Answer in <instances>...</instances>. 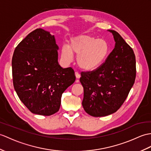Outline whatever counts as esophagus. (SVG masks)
I'll return each mask as SVG.
<instances>
[{"mask_svg": "<svg viewBox=\"0 0 151 151\" xmlns=\"http://www.w3.org/2000/svg\"><path fill=\"white\" fill-rule=\"evenodd\" d=\"M75 76H76V78H77V79H78V78H80V75L79 74V73H78V72H75ZM77 82H78V80H77Z\"/></svg>", "mask_w": 151, "mask_h": 151, "instance_id": "esophagus-1", "label": "esophagus"}]
</instances>
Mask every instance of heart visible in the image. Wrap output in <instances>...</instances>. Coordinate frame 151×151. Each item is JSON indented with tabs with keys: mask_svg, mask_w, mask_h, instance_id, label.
I'll return each instance as SVG.
<instances>
[{
	"mask_svg": "<svg viewBox=\"0 0 151 151\" xmlns=\"http://www.w3.org/2000/svg\"><path fill=\"white\" fill-rule=\"evenodd\" d=\"M110 51L109 43L86 35L72 38L68 45H63L61 57L66 64H70L74 54L77 56V64L82 69L91 71L97 69L107 59Z\"/></svg>",
	"mask_w": 151,
	"mask_h": 151,
	"instance_id": "heart-1",
	"label": "heart"
}]
</instances>
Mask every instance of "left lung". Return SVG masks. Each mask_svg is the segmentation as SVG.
<instances>
[{"mask_svg":"<svg viewBox=\"0 0 151 151\" xmlns=\"http://www.w3.org/2000/svg\"><path fill=\"white\" fill-rule=\"evenodd\" d=\"M115 45L106 61L95 71L82 72V106L94 117L106 116L117 111L131 89L136 78V58L132 49L114 30Z\"/></svg>","mask_w":151,"mask_h":151,"instance_id":"1","label":"left lung"}]
</instances>
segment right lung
I'll list each match as a JSON object with an SVG mask.
<instances>
[{
  "label": "right lung",
  "mask_w": 151,
  "mask_h": 151,
  "mask_svg": "<svg viewBox=\"0 0 151 151\" xmlns=\"http://www.w3.org/2000/svg\"><path fill=\"white\" fill-rule=\"evenodd\" d=\"M58 49L54 35L39 28L28 34L14 51V88L32 113L50 116L57 113L62 93L75 81L73 69L59 65Z\"/></svg>",
  "instance_id": "add662e5"
}]
</instances>
